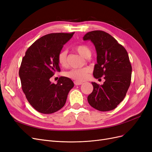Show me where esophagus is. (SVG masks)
<instances>
[{
    "mask_svg": "<svg viewBox=\"0 0 152 152\" xmlns=\"http://www.w3.org/2000/svg\"><path fill=\"white\" fill-rule=\"evenodd\" d=\"M74 84H75V86H79V85L82 84V82H79V81L75 80V81H74Z\"/></svg>",
    "mask_w": 152,
    "mask_h": 152,
    "instance_id": "esophagus-1",
    "label": "esophagus"
}]
</instances>
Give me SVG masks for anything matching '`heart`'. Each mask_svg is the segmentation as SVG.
Instances as JSON below:
<instances>
[{
    "label": "heart",
    "mask_w": 152,
    "mask_h": 152,
    "mask_svg": "<svg viewBox=\"0 0 152 152\" xmlns=\"http://www.w3.org/2000/svg\"><path fill=\"white\" fill-rule=\"evenodd\" d=\"M76 51L81 56L87 58L91 56V50L86 45L81 44L77 45L74 48ZM57 60L59 65L61 66L65 67L67 65V52L66 50H61L58 54ZM90 70L89 68H82L77 69H72L70 71L65 73V75L70 79H74L77 81H84L88 77Z\"/></svg>",
    "instance_id": "obj_1"
}]
</instances>
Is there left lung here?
Listing matches in <instances>:
<instances>
[{
  "mask_svg": "<svg viewBox=\"0 0 152 152\" xmlns=\"http://www.w3.org/2000/svg\"><path fill=\"white\" fill-rule=\"evenodd\" d=\"M83 40H90L97 53V63L93 71L94 78L104 76L105 79L103 85L92 82L93 91L87 101L99 111L112 110L122 102L131 84L132 66L128 53L116 39L104 31H89Z\"/></svg>",
  "mask_w": 152,
  "mask_h": 152,
  "instance_id": "left-lung-1",
  "label": "left lung"
}]
</instances>
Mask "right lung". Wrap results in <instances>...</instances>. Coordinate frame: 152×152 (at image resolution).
Wrapping results in <instances>:
<instances>
[{"label":"right lung","instance_id":"add662e5","mask_svg":"<svg viewBox=\"0 0 152 152\" xmlns=\"http://www.w3.org/2000/svg\"><path fill=\"white\" fill-rule=\"evenodd\" d=\"M75 32L45 35L32 44L23 58L19 70L21 88L29 103L40 113L56 112L65 105L73 81L60 77L56 84L50 78L60 72L57 60L63 45Z\"/></svg>","mask_w":152,"mask_h":152}]
</instances>
